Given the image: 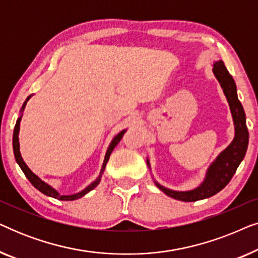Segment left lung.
<instances>
[{"mask_svg": "<svg viewBox=\"0 0 258 258\" xmlns=\"http://www.w3.org/2000/svg\"><path fill=\"white\" fill-rule=\"evenodd\" d=\"M213 72L221 87L223 88L224 95L229 102V105H230L236 130L235 139L230 146L211 164L209 170H208L206 181L197 189L185 192L172 191V190L164 188V186L156 183L158 188L164 194H167L168 196L178 201H184V202H195V201L208 199V197L220 192L231 181L232 176L237 170L238 165L244 158L246 149H248L249 133L245 123V114L241 102L238 101L235 81L222 61L215 63Z\"/></svg>", "mask_w": 258, "mask_h": 258, "instance_id": "obj_1", "label": "left lung"}]
</instances>
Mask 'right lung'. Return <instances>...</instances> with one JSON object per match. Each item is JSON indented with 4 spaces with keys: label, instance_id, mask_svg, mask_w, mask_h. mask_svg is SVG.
Returning a JSON list of instances; mask_svg holds the SVG:
<instances>
[{
    "label": "right lung",
    "instance_id": "right-lung-1",
    "mask_svg": "<svg viewBox=\"0 0 258 258\" xmlns=\"http://www.w3.org/2000/svg\"><path fill=\"white\" fill-rule=\"evenodd\" d=\"M29 100V97L27 98V101ZM27 101L24 102L23 107L22 109H24V107H26V103ZM20 121H21V117L17 119L16 121V124H15V129H14V135H13V148H14V155H15V158H16V162L19 163V165L21 167V169H22V171L24 172V175H26V177L29 179L31 184H33L35 188H36L37 190H40L41 192H43L44 195L47 196H50V197H54V199H57V200H61V201H73V200H77L80 199V197H82L83 195H86L87 192H89L90 190H93L95 186H96L98 183H100V178L98 177L96 181H95L94 183H91V184L88 186V188H86L83 190V191H81L79 194H76V195H72V196H59L58 192L56 191V190H54L51 188L50 185H48L47 183H44L43 181H41L40 178L37 177L36 175L33 174V172L30 171V169L27 167V164L24 163L22 157H21V154H20V143H19V132H20ZM125 130H123V132H121L118 134L117 136L115 137L114 140H112V142L110 143V146H109L108 150H107V154H105V158H104V162H103V167H102V171H103V169L105 168V164H107V162L109 160V157H110V154L112 153V150H114V148L117 146L119 141H121V139L123 137V135H124Z\"/></svg>",
    "mask_w": 258,
    "mask_h": 258
}]
</instances>
